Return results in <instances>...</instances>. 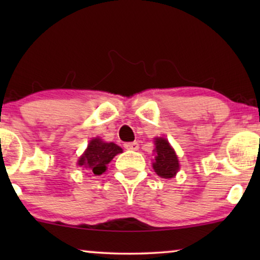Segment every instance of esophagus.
<instances>
[{"mask_svg":"<svg viewBox=\"0 0 260 260\" xmlns=\"http://www.w3.org/2000/svg\"><path fill=\"white\" fill-rule=\"evenodd\" d=\"M124 148L127 149V150H138L140 145H138L137 142H129V143L124 144Z\"/></svg>","mask_w":260,"mask_h":260,"instance_id":"1","label":"esophagus"}]
</instances>
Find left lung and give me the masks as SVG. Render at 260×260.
I'll list each match as a JSON object with an SVG mask.
<instances>
[{
  "mask_svg": "<svg viewBox=\"0 0 260 260\" xmlns=\"http://www.w3.org/2000/svg\"><path fill=\"white\" fill-rule=\"evenodd\" d=\"M155 145L156 157L152 163L154 170L163 179H172L180 168L175 151L166 138H155Z\"/></svg>",
  "mask_w": 260,
  "mask_h": 260,
  "instance_id": "obj_1",
  "label": "left lung"
}]
</instances>
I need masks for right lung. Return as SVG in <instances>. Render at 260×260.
<instances>
[{
	"mask_svg": "<svg viewBox=\"0 0 260 260\" xmlns=\"http://www.w3.org/2000/svg\"><path fill=\"white\" fill-rule=\"evenodd\" d=\"M122 151V148L112 142L105 143L99 138H93L87 145L86 151L79 158L78 165L88 168L94 175H101L106 170V165Z\"/></svg>",
	"mask_w": 260,
	"mask_h": 260,
	"instance_id": "add662e5",
	"label": "right lung"
}]
</instances>
